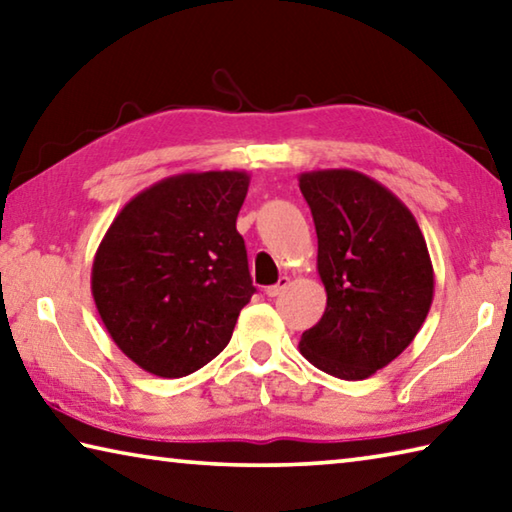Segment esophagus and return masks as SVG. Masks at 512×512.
I'll list each match as a JSON object with an SVG mask.
<instances>
[{"instance_id":"obj_1","label":"esophagus","mask_w":512,"mask_h":512,"mask_svg":"<svg viewBox=\"0 0 512 512\" xmlns=\"http://www.w3.org/2000/svg\"><path fill=\"white\" fill-rule=\"evenodd\" d=\"M289 284H291L289 277H287V275H282L280 280H277V284H273V287H266V296H268V298H277L284 289L289 287Z\"/></svg>"}]
</instances>
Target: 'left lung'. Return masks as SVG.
<instances>
[{
	"label": "left lung",
	"instance_id": "1",
	"mask_svg": "<svg viewBox=\"0 0 512 512\" xmlns=\"http://www.w3.org/2000/svg\"><path fill=\"white\" fill-rule=\"evenodd\" d=\"M314 216L323 318L300 339L318 370L357 381L409 348L433 300V266L415 216L391 189L352 169L300 173Z\"/></svg>",
	"mask_w": 512,
	"mask_h": 512
}]
</instances>
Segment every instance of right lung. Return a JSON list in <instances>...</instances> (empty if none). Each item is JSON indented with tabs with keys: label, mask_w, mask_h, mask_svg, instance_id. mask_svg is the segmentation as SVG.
<instances>
[{
	"label": "right lung",
	"mask_w": 512,
	"mask_h": 512,
	"mask_svg": "<svg viewBox=\"0 0 512 512\" xmlns=\"http://www.w3.org/2000/svg\"><path fill=\"white\" fill-rule=\"evenodd\" d=\"M246 171L178 173L124 205L92 264V296L117 348L151 375L210 363L255 293L237 214Z\"/></svg>",
	"instance_id": "1"
}]
</instances>
